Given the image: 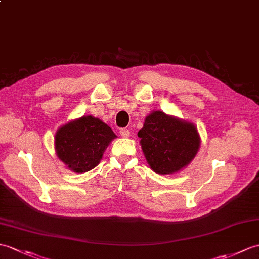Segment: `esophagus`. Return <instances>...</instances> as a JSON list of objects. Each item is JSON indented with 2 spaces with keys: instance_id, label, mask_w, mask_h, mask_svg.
Here are the masks:
<instances>
[{
  "instance_id": "esophagus-1",
  "label": "esophagus",
  "mask_w": 259,
  "mask_h": 259,
  "mask_svg": "<svg viewBox=\"0 0 259 259\" xmlns=\"http://www.w3.org/2000/svg\"><path fill=\"white\" fill-rule=\"evenodd\" d=\"M120 136H121L122 138H128V137H130V131L125 128L120 129Z\"/></svg>"
}]
</instances>
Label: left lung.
Wrapping results in <instances>:
<instances>
[{
  "mask_svg": "<svg viewBox=\"0 0 259 259\" xmlns=\"http://www.w3.org/2000/svg\"><path fill=\"white\" fill-rule=\"evenodd\" d=\"M138 137L148 164L159 174L184 169L194 159L201 143L193 123L163 111H153L147 116Z\"/></svg>",
  "mask_w": 259,
  "mask_h": 259,
  "instance_id": "8db88e82",
  "label": "left lung"
}]
</instances>
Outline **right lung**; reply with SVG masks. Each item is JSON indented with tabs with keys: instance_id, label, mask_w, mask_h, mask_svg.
Here are the masks:
<instances>
[{
	"instance_id": "obj_1",
	"label": "right lung",
	"mask_w": 259,
	"mask_h": 259,
	"mask_svg": "<svg viewBox=\"0 0 259 259\" xmlns=\"http://www.w3.org/2000/svg\"><path fill=\"white\" fill-rule=\"evenodd\" d=\"M117 138L109 125L93 116L64 124L55 135L56 154L69 170L85 173L99 164L105 150Z\"/></svg>"
}]
</instances>
